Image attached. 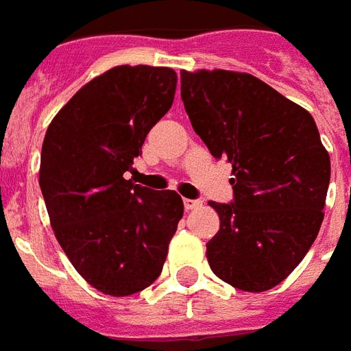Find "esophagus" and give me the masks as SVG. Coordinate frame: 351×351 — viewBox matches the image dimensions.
<instances>
[{
	"label": "esophagus",
	"instance_id": "esophagus-1",
	"mask_svg": "<svg viewBox=\"0 0 351 351\" xmlns=\"http://www.w3.org/2000/svg\"><path fill=\"white\" fill-rule=\"evenodd\" d=\"M183 204H184V210H193L201 206V201L197 199H183Z\"/></svg>",
	"mask_w": 351,
	"mask_h": 351
}]
</instances>
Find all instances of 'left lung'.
Here are the masks:
<instances>
[{"mask_svg":"<svg viewBox=\"0 0 351 351\" xmlns=\"http://www.w3.org/2000/svg\"><path fill=\"white\" fill-rule=\"evenodd\" d=\"M181 97L210 154L232 162L234 203H208L219 215L210 268L239 290H270L295 270L324 217L330 156L317 125L246 72L183 70Z\"/></svg>","mask_w":351,"mask_h":351,"instance_id":"obj_1","label":"left lung"}]
</instances>
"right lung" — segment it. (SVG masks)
Instances as JSON below:
<instances>
[{"label": "right lung", "mask_w": 351, "mask_h": 351, "mask_svg": "<svg viewBox=\"0 0 351 351\" xmlns=\"http://www.w3.org/2000/svg\"><path fill=\"white\" fill-rule=\"evenodd\" d=\"M176 86L168 66L119 64L81 86L45 134L39 186L56 239L105 295L150 287L183 217L178 192L123 178L170 110Z\"/></svg>", "instance_id": "1"}]
</instances>
